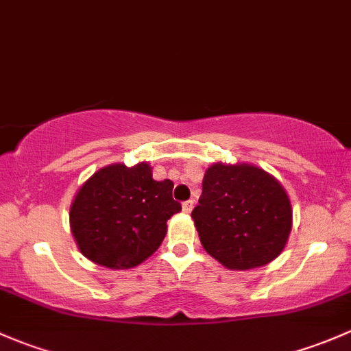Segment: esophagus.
<instances>
[{"label": "esophagus", "mask_w": 351, "mask_h": 351, "mask_svg": "<svg viewBox=\"0 0 351 351\" xmlns=\"http://www.w3.org/2000/svg\"><path fill=\"white\" fill-rule=\"evenodd\" d=\"M193 208H194V201H193V199L186 201V202H184V204H182V211L186 213V215H189V213L193 211Z\"/></svg>", "instance_id": "1"}]
</instances>
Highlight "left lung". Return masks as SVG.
I'll return each mask as SVG.
<instances>
[{
    "label": "left lung",
    "instance_id": "8db88e82",
    "mask_svg": "<svg viewBox=\"0 0 351 351\" xmlns=\"http://www.w3.org/2000/svg\"><path fill=\"white\" fill-rule=\"evenodd\" d=\"M191 216L204 250L233 270L272 262L292 228L285 189L276 177L250 164H213Z\"/></svg>",
    "mask_w": 351,
    "mask_h": 351
}]
</instances>
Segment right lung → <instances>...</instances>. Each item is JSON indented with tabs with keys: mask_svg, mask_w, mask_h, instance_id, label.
<instances>
[{
	"mask_svg": "<svg viewBox=\"0 0 351 351\" xmlns=\"http://www.w3.org/2000/svg\"><path fill=\"white\" fill-rule=\"evenodd\" d=\"M172 189V180H154L147 162L99 169L69 213L81 254L108 269H132L149 258L164 241L167 219L182 209Z\"/></svg>",
	"mask_w": 351,
	"mask_h": 351,
	"instance_id": "right-lung-1",
	"label": "right lung"
}]
</instances>
